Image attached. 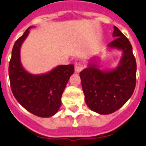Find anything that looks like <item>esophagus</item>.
I'll use <instances>...</instances> for the list:
<instances>
[{"instance_id": "esophagus-1", "label": "esophagus", "mask_w": 146, "mask_h": 146, "mask_svg": "<svg viewBox=\"0 0 146 146\" xmlns=\"http://www.w3.org/2000/svg\"><path fill=\"white\" fill-rule=\"evenodd\" d=\"M83 68V64L80 62L79 63H77L75 64V66H74V70H75L76 73H79L80 72H81Z\"/></svg>"}]
</instances>
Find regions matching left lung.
I'll return each mask as SVG.
<instances>
[{
	"label": "left lung",
	"mask_w": 146,
	"mask_h": 146,
	"mask_svg": "<svg viewBox=\"0 0 146 146\" xmlns=\"http://www.w3.org/2000/svg\"><path fill=\"white\" fill-rule=\"evenodd\" d=\"M112 36L115 39L108 44V48L122 52L117 66L101 69L99 58L94 57L80 73L86 103L100 114H111L120 109L131 97L136 85L137 64L132 46L117 27H114Z\"/></svg>",
	"instance_id": "left-lung-1"
}]
</instances>
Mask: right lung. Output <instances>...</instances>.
Returning a JSON list of instances; mask_svg holds the SVG:
<instances>
[{"mask_svg": "<svg viewBox=\"0 0 146 146\" xmlns=\"http://www.w3.org/2000/svg\"><path fill=\"white\" fill-rule=\"evenodd\" d=\"M32 27H29L14 44L9 65L11 89L17 101L28 111L40 117H49L59 110L62 94L74 73V66L60 65L40 74L27 72L21 63V48Z\"/></svg>", "mask_w": 146, "mask_h": 146, "instance_id": "add662e5", "label": "right lung"}]
</instances>
